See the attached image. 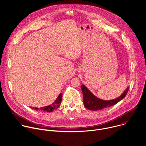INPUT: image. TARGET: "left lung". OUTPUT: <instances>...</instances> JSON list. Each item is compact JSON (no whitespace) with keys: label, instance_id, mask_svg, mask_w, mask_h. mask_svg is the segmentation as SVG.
I'll return each instance as SVG.
<instances>
[{"label":"left lung","instance_id":"obj_1","mask_svg":"<svg viewBox=\"0 0 146 146\" xmlns=\"http://www.w3.org/2000/svg\"><path fill=\"white\" fill-rule=\"evenodd\" d=\"M81 88L83 95V103L84 107L90 110L97 111L110 107L120 102L126 96L128 91L129 87L124 91L121 96L115 99L111 100H103L98 98L94 96L83 84L81 86Z\"/></svg>","mask_w":146,"mask_h":146}]
</instances>
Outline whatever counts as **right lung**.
Wrapping results in <instances>:
<instances>
[{
	"label": "right lung",
	"mask_w": 146,
	"mask_h": 146,
	"mask_svg": "<svg viewBox=\"0 0 146 146\" xmlns=\"http://www.w3.org/2000/svg\"><path fill=\"white\" fill-rule=\"evenodd\" d=\"M62 94H60L58 96V97L57 98V99H56V100L55 101V102L54 103H52V104L51 105H49L40 108H37V107H35V108H33L34 110H40L42 111H46L47 112H50L53 111L55 110H56L57 108H59V107L60 106L61 102H62Z\"/></svg>",
	"instance_id": "obj_1"
}]
</instances>
